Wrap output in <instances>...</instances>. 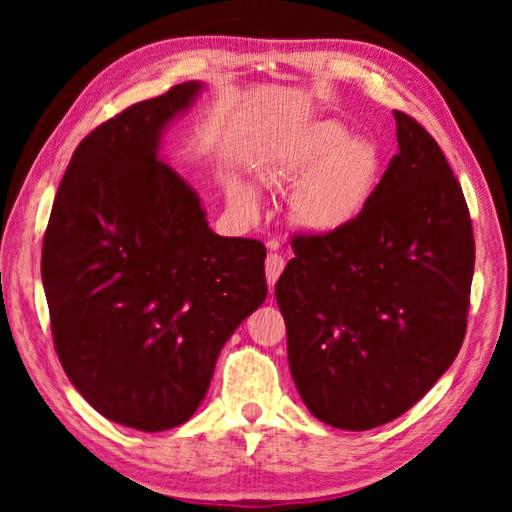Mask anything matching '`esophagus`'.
<instances>
[{"mask_svg": "<svg viewBox=\"0 0 512 512\" xmlns=\"http://www.w3.org/2000/svg\"><path fill=\"white\" fill-rule=\"evenodd\" d=\"M284 264H287V259H284L280 253H268L266 257V280H268V287H275L277 277L284 271Z\"/></svg>", "mask_w": 512, "mask_h": 512, "instance_id": "obj_1", "label": "esophagus"}]
</instances>
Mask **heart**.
<instances>
[{
	"label": "heart",
	"mask_w": 512,
	"mask_h": 512,
	"mask_svg": "<svg viewBox=\"0 0 512 512\" xmlns=\"http://www.w3.org/2000/svg\"><path fill=\"white\" fill-rule=\"evenodd\" d=\"M381 155L370 140L350 137L336 121L311 126L262 169V183L273 189L296 187L291 210L311 232H334L357 219L379 185ZM228 201L253 216L257 196L241 180L228 183Z\"/></svg>",
	"instance_id": "obj_1"
}]
</instances>
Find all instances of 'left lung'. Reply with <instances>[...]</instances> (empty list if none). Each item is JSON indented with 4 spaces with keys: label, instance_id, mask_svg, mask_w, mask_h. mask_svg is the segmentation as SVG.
<instances>
[{
    "label": "left lung",
    "instance_id": "obj_1",
    "mask_svg": "<svg viewBox=\"0 0 512 512\" xmlns=\"http://www.w3.org/2000/svg\"><path fill=\"white\" fill-rule=\"evenodd\" d=\"M397 146L370 203L293 235L275 284L289 368L314 418L366 431L400 418L461 350L474 275L470 210L438 142L395 110Z\"/></svg>",
    "mask_w": 512,
    "mask_h": 512
}]
</instances>
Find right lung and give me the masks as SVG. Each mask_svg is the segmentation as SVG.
Returning <instances> with one entry per match:
<instances>
[{
    "mask_svg": "<svg viewBox=\"0 0 512 512\" xmlns=\"http://www.w3.org/2000/svg\"><path fill=\"white\" fill-rule=\"evenodd\" d=\"M187 81L76 146L42 241V284L65 375L108 420L164 431L192 418L219 352L266 300V248L219 237L160 160Z\"/></svg>",
    "mask_w": 512,
    "mask_h": 512,
    "instance_id": "right-lung-1",
    "label": "right lung"
}]
</instances>
